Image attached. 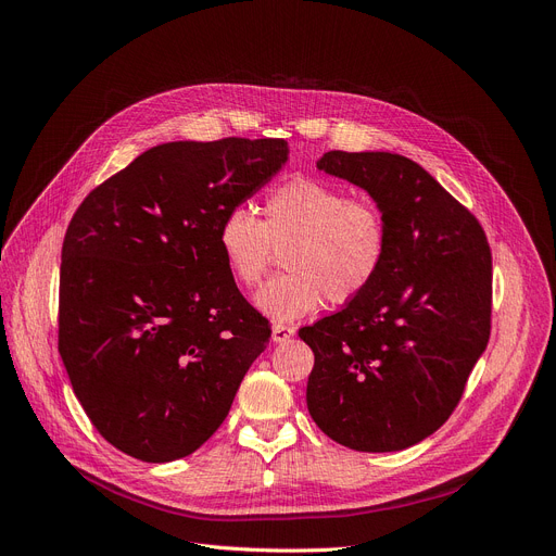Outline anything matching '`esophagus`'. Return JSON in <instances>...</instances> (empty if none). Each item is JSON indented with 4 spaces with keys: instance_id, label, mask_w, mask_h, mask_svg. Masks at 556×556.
I'll return each mask as SVG.
<instances>
[{
    "instance_id": "obj_1",
    "label": "esophagus",
    "mask_w": 556,
    "mask_h": 556,
    "mask_svg": "<svg viewBox=\"0 0 556 556\" xmlns=\"http://www.w3.org/2000/svg\"><path fill=\"white\" fill-rule=\"evenodd\" d=\"M293 333H295V329L288 327V325H275L273 327V340L275 342H286Z\"/></svg>"
}]
</instances>
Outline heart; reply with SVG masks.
<instances>
[{"label": "heart", "mask_w": 556, "mask_h": 556, "mask_svg": "<svg viewBox=\"0 0 556 556\" xmlns=\"http://www.w3.org/2000/svg\"><path fill=\"white\" fill-rule=\"evenodd\" d=\"M216 243L231 277L256 286L266 275L273 248H283L288 268L263 286L254 304L273 323L286 325L336 304L358 300L381 273L390 225L374 200L349 198L327 180L295 175L273 187L261 220L237 204L223 214Z\"/></svg>", "instance_id": "obj_1"}]
</instances>
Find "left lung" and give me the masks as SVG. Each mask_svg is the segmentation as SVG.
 I'll return each mask as SVG.
<instances>
[{"label": "left lung", "mask_w": 556, "mask_h": 556, "mask_svg": "<svg viewBox=\"0 0 556 556\" xmlns=\"http://www.w3.org/2000/svg\"><path fill=\"white\" fill-rule=\"evenodd\" d=\"M317 168L374 198L390 248L367 293L300 329L315 356L308 413L346 448L403 451L453 415L486 349L491 250L478 218L413 160L329 151Z\"/></svg>", "instance_id": "8db88e82"}]
</instances>
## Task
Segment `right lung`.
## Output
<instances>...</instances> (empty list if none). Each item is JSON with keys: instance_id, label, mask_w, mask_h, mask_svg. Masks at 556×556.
<instances>
[{"instance_id": "add662e5", "label": "right lung", "mask_w": 556, "mask_h": 556, "mask_svg": "<svg viewBox=\"0 0 556 556\" xmlns=\"http://www.w3.org/2000/svg\"><path fill=\"white\" fill-rule=\"evenodd\" d=\"M286 160L283 139L168 141L80 202L63 241L58 352L114 448L173 462L225 421L270 327L216 231Z\"/></svg>"}]
</instances>
